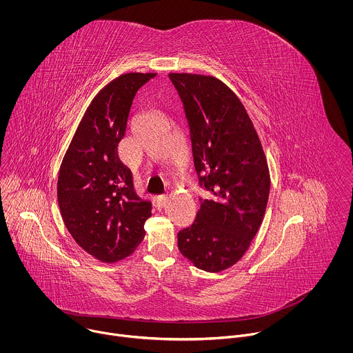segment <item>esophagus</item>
<instances>
[{
    "mask_svg": "<svg viewBox=\"0 0 353 353\" xmlns=\"http://www.w3.org/2000/svg\"><path fill=\"white\" fill-rule=\"evenodd\" d=\"M167 202H168V197L167 196H157L156 197V203L160 208H164L167 205Z\"/></svg>",
    "mask_w": 353,
    "mask_h": 353,
    "instance_id": "esophagus-1",
    "label": "esophagus"
}]
</instances>
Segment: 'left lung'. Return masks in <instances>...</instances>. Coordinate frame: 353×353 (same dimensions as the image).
Masks as SVG:
<instances>
[{"instance_id": "obj_1", "label": "left lung", "mask_w": 353, "mask_h": 353, "mask_svg": "<svg viewBox=\"0 0 353 353\" xmlns=\"http://www.w3.org/2000/svg\"><path fill=\"white\" fill-rule=\"evenodd\" d=\"M188 118L194 168L206 192L178 248L199 269L236 263L262 223L270 190L266 157L242 101L212 76L170 73Z\"/></svg>"}]
</instances>
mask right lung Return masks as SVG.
<instances>
[{"instance_id": "obj_1", "label": "right lung", "mask_w": 353, "mask_h": 353, "mask_svg": "<svg viewBox=\"0 0 353 353\" xmlns=\"http://www.w3.org/2000/svg\"><path fill=\"white\" fill-rule=\"evenodd\" d=\"M153 77L126 73L108 83L87 108L59 168L57 197L63 223L79 246L103 262L134 252L151 217V201L137 196L118 144L137 91Z\"/></svg>"}]
</instances>
